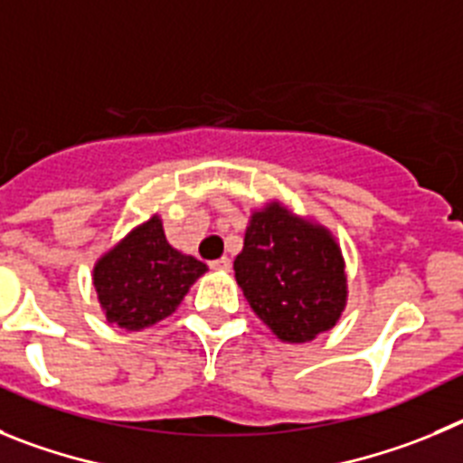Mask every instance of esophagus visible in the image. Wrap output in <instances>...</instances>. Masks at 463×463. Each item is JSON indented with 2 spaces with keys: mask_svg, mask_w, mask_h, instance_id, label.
<instances>
[{
  "mask_svg": "<svg viewBox=\"0 0 463 463\" xmlns=\"http://www.w3.org/2000/svg\"><path fill=\"white\" fill-rule=\"evenodd\" d=\"M212 269H231V258H216V260L210 262Z\"/></svg>",
  "mask_w": 463,
  "mask_h": 463,
  "instance_id": "esophagus-1",
  "label": "esophagus"
}]
</instances>
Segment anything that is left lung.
I'll return each mask as SVG.
<instances>
[{
    "instance_id": "1",
    "label": "left lung",
    "mask_w": 463,
    "mask_h": 463,
    "mask_svg": "<svg viewBox=\"0 0 463 463\" xmlns=\"http://www.w3.org/2000/svg\"><path fill=\"white\" fill-rule=\"evenodd\" d=\"M232 268L251 309L281 341H311L341 318L348 286L339 244L279 203L253 212Z\"/></svg>"
}]
</instances>
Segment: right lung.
Listing matches in <instances>:
<instances>
[{
	"label": "right lung",
	"instance_id": "add662e5",
	"mask_svg": "<svg viewBox=\"0 0 463 463\" xmlns=\"http://www.w3.org/2000/svg\"><path fill=\"white\" fill-rule=\"evenodd\" d=\"M207 265L168 244L159 216L128 232L94 265V288L108 323L145 330L168 318Z\"/></svg>",
	"mask_w": 463,
	"mask_h": 463
}]
</instances>
